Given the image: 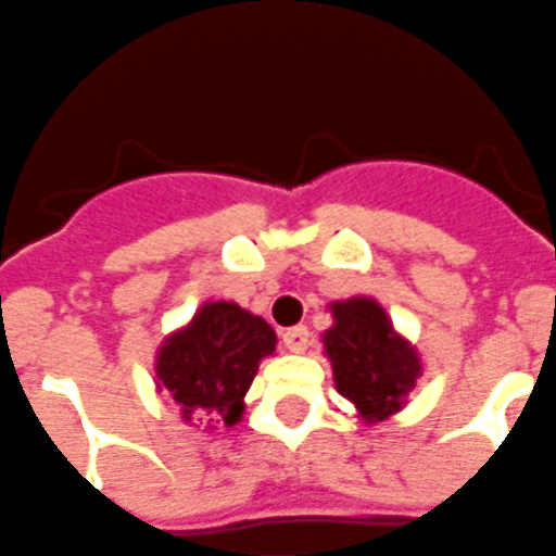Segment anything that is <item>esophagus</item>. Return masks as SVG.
Instances as JSON below:
<instances>
[{
	"instance_id": "1",
	"label": "esophagus",
	"mask_w": 556,
	"mask_h": 556,
	"mask_svg": "<svg viewBox=\"0 0 556 556\" xmlns=\"http://www.w3.org/2000/svg\"><path fill=\"white\" fill-rule=\"evenodd\" d=\"M281 343L287 345L289 351L301 354V351L309 349V329H306V326H292V329H287L281 334Z\"/></svg>"
}]
</instances>
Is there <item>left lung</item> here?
Wrapping results in <instances>:
<instances>
[{
	"mask_svg": "<svg viewBox=\"0 0 556 556\" xmlns=\"http://www.w3.org/2000/svg\"><path fill=\"white\" fill-rule=\"evenodd\" d=\"M331 315L334 326L324 345L337 391L368 421L396 414L421 374L416 349L393 331L386 309L371 298L331 303Z\"/></svg>",
	"mask_w": 556,
	"mask_h": 556,
	"instance_id": "left-lung-1",
	"label": "left lung"
}]
</instances>
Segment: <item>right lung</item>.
Instances as JSON below:
<instances>
[{"instance_id": "add662e5", "label": "right lung", "mask_w": 556, "mask_h": 556, "mask_svg": "<svg viewBox=\"0 0 556 556\" xmlns=\"http://www.w3.org/2000/svg\"><path fill=\"white\" fill-rule=\"evenodd\" d=\"M273 326L236 303H205L156 354V388L174 396L182 419L236 425L258 363L275 351Z\"/></svg>"}]
</instances>
